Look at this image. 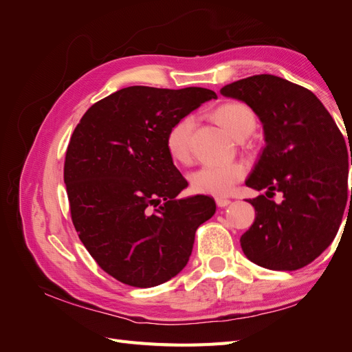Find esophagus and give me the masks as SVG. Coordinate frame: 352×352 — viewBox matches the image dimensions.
<instances>
[{"instance_id": "esophagus-1", "label": "esophagus", "mask_w": 352, "mask_h": 352, "mask_svg": "<svg viewBox=\"0 0 352 352\" xmlns=\"http://www.w3.org/2000/svg\"><path fill=\"white\" fill-rule=\"evenodd\" d=\"M230 199H228V198H216V204L220 207V208H225V207H228L229 204H230Z\"/></svg>"}]
</instances>
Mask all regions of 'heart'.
<instances>
[{"label": "heart", "mask_w": 352, "mask_h": 352, "mask_svg": "<svg viewBox=\"0 0 352 352\" xmlns=\"http://www.w3.org/2000/svg\"><path fill=\"white\" fill-rule=\"evenodd\" d=\"M216 122L223 126L236 140L247 138L255 127V114L242 102H226L212 113ZM194 119L185 116L170 127L166 138L168 154L179 163H189L192 158L190 148V133H192ZM247 175V168L242 163H210L199 167L190 176V186L198 194L212 197H226L235 185Z\"/></svg>", "instance_id": "b5f03b06"}]
</instances>
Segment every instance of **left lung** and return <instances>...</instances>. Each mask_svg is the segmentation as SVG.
<instances>
[{"mask_svg": "<svg viewBox=\"0 0 352 352\" xmlns=\"http://www.w3.org/2000/svg\"><path fill=\"white\" fill-rule=\"evenodd\" d=\"M220 92L247 102L265 135L247 186L267 192L248 199L255 221L241 236L242 251L270 270L305 267L332 243L352 201L344 135L311 91L273 74L236 80ZM276 193L279 203L271 199Z\"/></svg>", "mask_w": 352, "mask_h": 352, "instance_id": "8db88e82", "label": "left lung"}]
</instances>
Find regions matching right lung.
Instances as JSON below:
<instances>
[{
    "label": "right lung",
    "mask_w": 352,
    "mask_h": 352,
    "mask_svg": "<svg viewBox=\"0 0 352 352\" xmlns=\"http://www.w3.org/2000/svg\"><path fill=\"white\" fill-rule=\"evenodd\" d=\"M217 95L206 88L129 87L95 102L67 146L65 184L79 239L119 282L151 287L182 270L216 202L175 167L166 138L179 119Z\"/></svg>",
    "instance_id": "right-lung-1"
}]
</instances>
